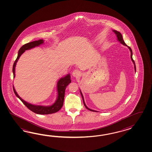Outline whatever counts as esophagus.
I'll list each match as a JSON object with an SVG mask.
<instances>
[{
    "label": "esophagus",
    "instance_id": "1",
    "mask_svg": "<svg viewBox=\"0 0 152 152\" xmlns=\"http://www.w3.org/2000/svg\"><path fill=\"white\" fill-rule=\"evenodd\" d=\"M81 72L80 71H78V70H74V71H73V72H72V76L75 77H79V76H81Z\"/></svg>",
    "mask_w": 152,
    "mask_h": 152
}]
</instances>
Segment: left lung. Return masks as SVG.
<instances>
[{"label":"left lung","mask_w":152,"mask_h":152,"mask_svg":"<svg viewBox=\"0 0 152 152\" xmlns=\"http://www.w3.org/2000/svg\"><path fill=\"white\" fill-rule=\"evenodd\" d=\"M113 31L115 33V34L116 35V37H117V38H118V41L120 42V43H121V44H123V45H124V46H128L126 44H125V43L124 41V40H123V36H122V35H121V34L119 32H118V31H116V30H113ZM128 48L129 49V50L130 51V53H131V55H130V58H131V60L132 61V62H133L134 65V69H135V71L136 72V66H135V62H134V61L133 59V57H132V56H133V52H132V49H131V48L129 47V46H128ZM80 94H81V96H82V98H83V104H84V106H85V107L88 109V110H89L90 111H95V112H97V111L94 110H92V109H89L88 107H87V106L86 105V104H85V101H84V99H83V94H82V92H81V90L80 89Z\"/></svg>","instance_id":"left-lung-1"}]
</instances>
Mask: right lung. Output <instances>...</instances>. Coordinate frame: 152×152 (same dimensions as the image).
Returning a JSON list of instances; mask_svg holds the SVG:
<instances>
[{"label":"right lung","mask_w":152,"mask_h":152,"mask_svg":"<svg viewBox=\"0 0 152 152\" xmlns=\"http://www.w3.org/2000/svg\"><path fill=\"white\" fill-rule=\"evenodd\" d=\"M43 43H44V41L43 39H39L38 41L28 43L21 47V48L19 50L17 58L15 61L13 66V72L14 78L15 77V68L16 66L17 62H18L20 56L22 55L26 50H28L32 49L35 47L39 46L42 44H43ZM70 83H71L70 74H67L66 76H65L64 77L60 78V80L58 81L57 83V94H58L57 98L55 102L50 106L36 105H34V104L27 102L23 100V99L19 96L17 92H16L14 88V86H13V88L16 96L18 97L23 104L27 106L30 110L34 112V113H36L37 114L46 115V114H50L56 113L61 109L64 104L65 89L67 87V86Z\"/></svg>","instance_id":"right-lung-1"}]
</instances>
